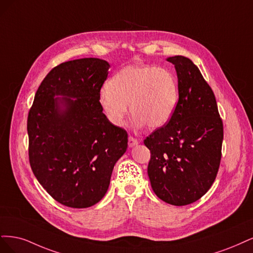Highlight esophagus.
I'll return each instance as SVG.
<instances>
[{"label": "esophagus", "instance_id": "1", "mask_svg": "<svg viewBox=\"0 0 253 253\" xmlns=\"http://www.w3.org/2000/svg\"><path fill=\"white\" fill-rule=\"evenodd\" d=\"M138 144V140L137 138H134L133 136H131L130 135L129 137H128V145H129V147H133V146H135V145H137Z\"/></svg>", "mask_w": 253, "mask_h": 253}]
</instances>
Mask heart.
Returning <instances> with one entry per match:
<instances>
[{
  "mask_svg": "<svg viewBox=\"0 0 253 253\" xmlns=\"http://www.w3.org/2000/svg\"><path fill=\"white\" fill-rule=\"evenodd\" d=\"M178 100L173 73L153 65H129L119 70L100 93V105L112 124L123 126L130 112L138 126L158 129L172 117Z\"/></svg>",
  "mask_w": 253,
  "mask_h": 253,
  "instance_id": "1",
  "label": "heart"
}]
</instances>
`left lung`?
<instances>
[{"label": "left lung", "instance_id": "obj_1", "mask_svg": "<svg viewBox=\"0 0 253 253\" xmlns=\"http://www.w3.org/2000/svg\"><path fill=\"white\" fill-rule=\"evenodd\" d=\"M176 70L178 101L168 124L144 140L150 150L148 176L162 201L185 206L213 184L222 158L223 122L212 89L192 61L167 59Z\"/></svg>", "mask_w": 253, "mask_h": 253}]
</instances>
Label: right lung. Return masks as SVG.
<instances>
[{"label": "right lung", "instance_id": "1", "mask_svg": "<svg viewBox=\"0 0 253 253\" xmlns=\"http://www.w3.org/2000/svg\"><path fill=\"white\" fill-rule=\"evenodd\" d=\"M109 67L96 58L58 65L39 86L28 113L32 172L67 207L87 208L100 202L127 149V131L109 122L100 105Z\"/></svg>", "mask_w": 253, "mask_h": 253}]
</instances>
